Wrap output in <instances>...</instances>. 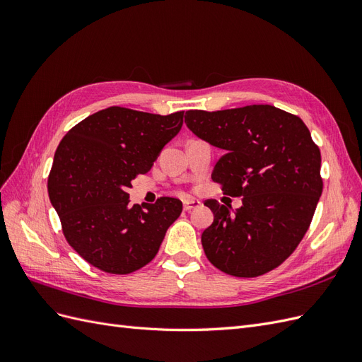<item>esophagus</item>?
Here are the masks:
<instances>
[{
	"label": "esophagus",
	"instance_id": "1",
	"mask_svg": "<svg viewBox=\"0 0 362 362\" xmlns=\"http://www.w3.org/2000/svg\"><path fill=\"white\" fill-rule=\"evenodd\" d=\"M202 204L199 201H193V199H187L184 201V211H192L194 208H199Z\"/></svg>",
	"mask_w": 362,
	"mask_h": 362
}]
</instances>
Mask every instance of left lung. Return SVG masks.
Returning <instances> with one entry per match:
<instances>
[{
    "label": "left lung",
    "mask_w": 362,
    "mask_h": 362,
    "mask_svg": "<svg viewBox=\"0 0 362 362\" xmlns=\"http://www.w3.org/2000/svg\"><path fill=\"white\" fill-rule=\"evenodd\" d=\"M194 136L221 148L213 181L242 196L233 210L216 199L201 242L211 264L228 275L255 278L278 267L298 247L319 202L322 156L303 120L273 105L185 112Z\"/></svg>",
    "instance_id": "left-lung-1"
}]
</instances>
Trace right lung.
Wrapping results in <instances>:
<instances>
[{
    "label": "right lung",
    "instance_id": "right-lung-1",
    "mask_svg": "<svg viewBox=\"0 0 362 362\" xmlns=\"http://www.w3.org/2000/svg\"><path fill=\"white\" fill-rule=\"evenodd\" d=\"M184 112L168 116L108 107L69 129L54 154L48 193L68 243L89 264L127 275L157 255L182 202L129 205L128 189L180 133Z\"/></svg>",
    "mask_w": 362,
    "mask_h": 362
}]
</instances>
